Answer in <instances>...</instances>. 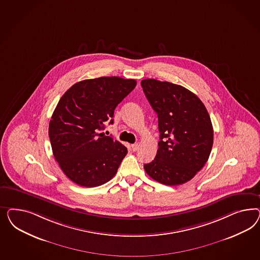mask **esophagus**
I'll return each instance as SVG.
<instances>
[{
	"label": "esophagus",
	"mask_w": 260,
	"mask_h": 260,
	"mask_svg": "<svg viewBox=\"0 0 260 260\" xmlns=\"http://www.w3.org/2000/svg\"><path fill=\"white\" fill-rule=\"evenodd\" d=\"M137 150H138V144H133L132 145V150L136 151Z\"/></svg>",
	"instance_id": "1"
}]
</instances>
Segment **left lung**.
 I'll use <instances>...</instances> for the list:
<instances>
[{
  "label": "left lung",
  "mask_w": 260,
  "mask_h": 260,
  "mask_svg": "<svg viewBox=\"0 0 260 260\" xmlns=\"http://www.w3.org/2000/svg\"><path fill=\"white\" fill-rule=\"evenodd\" d=\"M141 86L157 113L160 133L156 156L144 165L146 173L168 186L189 181L213 148V125L204 104L189 89L170 82L145 79Z\"/></svg>",
  "instance_id": "obj_1"
}]
</instances>
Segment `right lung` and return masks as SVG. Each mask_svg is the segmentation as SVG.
<instances>
[{
	"label": "right lung",
	"instance_id": "add662e5",
	"mask_svg": "<svg viewBox=\"0 0 260 260\" xmlns=\"http://www.w3.org/2000/svg\"><path fill=\"white\" fill-rule=\"evenodd\" d=\"M134 79L100 77L74 84L61 97L51 116L48 135L63 173L79 186L110 181L126 156V147L101 133L113 123L114 110L134 90Z\"/></svg>",
	"mask_w": 260,
	"mask_h": 260
}]
</instances>
